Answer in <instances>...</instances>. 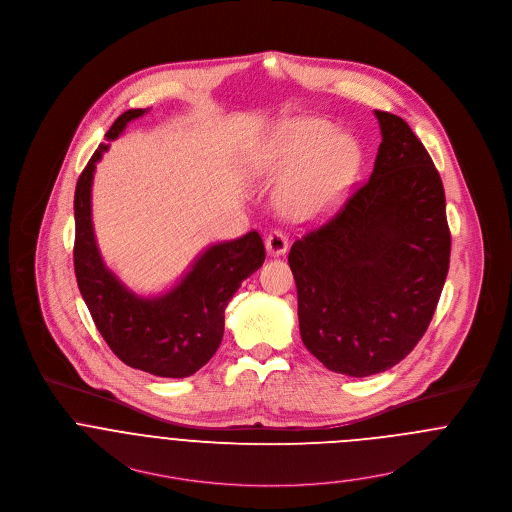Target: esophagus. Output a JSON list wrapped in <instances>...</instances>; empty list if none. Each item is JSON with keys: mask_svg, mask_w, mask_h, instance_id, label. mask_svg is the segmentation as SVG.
I'll return each instance as SVG.
<instances>
[{"mask_svg": "<svg viewBox=\"0 0 512 512\" xmlns=\"http://www.w3.org/2000/svg\"><path fill=\"white\" fill-rule=\"evenodd\" d=\"M287 236L281 233V231H274V233L268 234L266 238V250L270 256H281L287 252Z\"/></svg>", "mask_w": 512, "mask_h": 512, "instance_id": "esophagus-1", "label": "esophagus"}]
</instances>
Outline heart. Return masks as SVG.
<instances>
[{"label":"heart","mask_w":512,"mask_h":512,"mask_svg":"<svg viewBox=\"0 0 512 512\" xmlns=\"http://www.w3.org/2000/svg\"><path fill=\"white\" fill-rule=\"evenodd\" d=\"M362 166V152L350 135L325 119H301L278 133L248 156L256 174L285 176L298 170L281 189L279 203L297 223L328 217L352 186Z\"/></svg>","instance_id":"obj_1"}]
</instances>
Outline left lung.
I'll return each mask as SVG.
<instances>
[{"mask_svg": "<svg viewBox=\"0 0 512 512\" xmlns=\"http://www.w3.org/2000/svg\"><path fill=\"white\" fill-rule=\"evenodd\" d=\"M375 117L381 144L370 180L297 238L287 258L303 344L350 377L385 372L411 354L436 311L452 246L432 158L401 117Z\"/></svg>", "mask_w": 512, "mask_h": 512, "instance_id": "obj_1", "label": "left lung"}]
</instances>
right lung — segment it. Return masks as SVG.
I'll use <instances>...</instances> for the list:
<instances>
[{"instance_id": "1", "label": "right lung", "mask_w": 512, "mask_h": 512, "mask_svg": "<svg viewBox=\"0 0 512 512\" xmlns=\"http://www.w3.org/2000/svg\"><path fill=\"white\" fill-rule=\"evenodd\" d=\"M148 109H129L105 139L115 140ZM109 144H99L74 193V270L93 323L127 366L158 377H187L203 368L223 340L225 309L236 289L266 258L262 236L252 231L205 248L186 276L158 297H140L103 262L92 223L95 164Z\"/></svg>"}]
</instances>
